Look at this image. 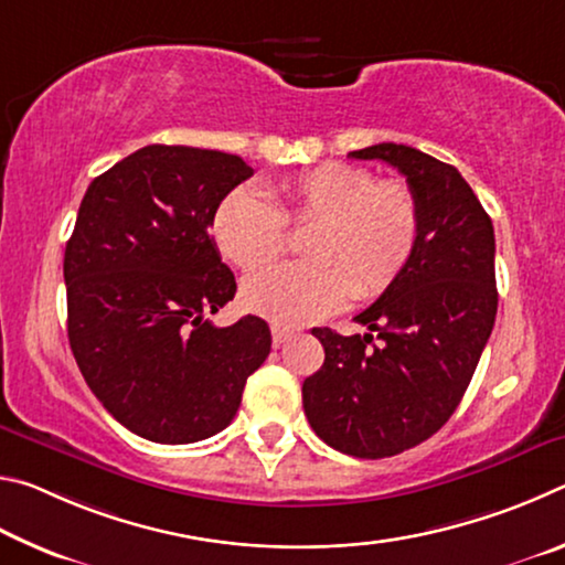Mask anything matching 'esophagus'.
Wrapping results in <instances>:
<instances>
[{"instance_id":"1","label":"esophagus","mask_w":565,"mask_h":565,"mask_svg":"<svg viewBox=\"0 0 565 565\" xmlns=\"http://www.w3.org/2000/svg\"><path fill=\"white\" fill-rule=\"evenodd\" d=\"M294 337V329L289 327H281V323H274L271 327V339H274V347H281V343H286Z\"/></svg>"}]
</instances>
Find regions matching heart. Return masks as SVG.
Masks as SVG:
<instances>
[{
	"label": "heart",
	"instance_id": "1",
	"mask_svg": "<svg viewBox=\"0 0 565 565\" xmlns=\"http://www.w3.org/2000/svg\"><path fill=\"white\" fill-rule=\"evenodd\" d=\"M271 202L234 189L212 214V238L224 259L256 271L279 259L286 226H309L301 252L309 262L248 276V311L299 327L353 301H374L406 271L420 238V206L406 184L379 181L371 169L327 161L276 181Z\"/></svg>",
	"mask_w": 565,
	"mask_h": 565
}]
</instances>
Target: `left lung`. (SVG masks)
Returning <instances> with one entry per match:
<instances>
[{"label":"left lung","mask_w":565,"mask_h":565,"mask_svg":"<svg viewBox=\"0 0 565 565\" xmlns=\"http://www.w3.org/2000/svg\"><path fill=\"white\" fill-rule=\"evenodd\" d=\"M349 157L381 159L406 177L420 238L398 281L356 317L371 333L311 331L327 359L301 396L321 441L356 458H386L431 438L471 384L499 309L495 236L456 167L394 141Z\"/></svg>","instance_id":"obj_1"}]
</instances>
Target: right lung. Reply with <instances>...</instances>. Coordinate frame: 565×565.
Returning a JSON list of instances; mask_svg holds the SVG:
<instances>
[{
  "label": "right lung",
  "mask_w": 565,
  "mask_h": 565,
  "mask_svg": "<svg viewBox=\"0 0 565 565\" xmlns=\"http://www.w3.org/2000/svg\"><path fill=\"white\" fill-rule=\"evenodd\" d=\"M252 174L236 154L149 145L82 199L64 252L70 347L92 394L147 441L222 431L271 351L259 317L224 329L206 319L236 294L212 214Z\"/></svg>",
  "instance_id": "obj_1"
}]
</instances>
